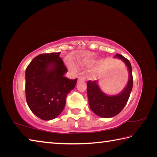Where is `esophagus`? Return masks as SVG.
<instances>
[{
	"label": "esophagus",
	"instance_id": "esophagus-1",
	"mask_svg": "<svg viewBox=\"0 0 157 157\" xmlns=\"http://www.w3.org/2000/svg\"><path fill=\"white\" fill-rule=\"evenodd\" d=\"M85 78H84L83 76H79L78 77V80H84Z\"/></svg>",
	"mask_w": 157,
	"mask_h": 157
}]
</instances>
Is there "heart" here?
Here are the masks:
<instances>
[{"mask_svg": "<svg viewBox=\"0 0 157 157\" xmlns=\"http://www.w3.org/2000/svg\"><path fill=\"white\" fill-rule=\"evenodd\" d=\"M94 62H95V60L94 59H92V58H85V59H84L80 60L79 63H80V65H82V66L89 67V66H91L93 63H94ZM67 65L72 71H75V72L76 71H78V66H77L75 63H74V62H73L71 59L67 60Z\"/></svg>", "mask_w": 157, "mask_h": 157, "instance_id": "heart-1", "label": "heart"}]
</instances>
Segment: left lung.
<instances>
[{"mask_svg":"<svg viewBox=\"0 0 157 157\" xmlns=\"http://www.w3.org/2000/svg\"><path fill=\"white\" fill-rule=\"evenodd\" d=\"M115 57L123 61L129 70V80L123 91L118 95L109 96L101 91L97 80H89L87 82L89 107L93 112L102 118H111L118 115L123 110L129 100L133 86L132 66L129 61L119 54H116Z\"/></svg>","mask_w":157,"mask_h":157,"instance_id":"1","label":"left lung"}]
</instances>
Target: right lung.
I'll list each match as a JSON object with an SVG mask.
<instances>
[{
	"instance_id": "right-lung-1",
	"label": "right lung",
	"mask_w": 157,
	"mask_h": 157,
	"mask_svg": "<svg viewBox=\"0 0 157 157\" xmlns=\"http://www.w3.org/2000/svg\"><path fill=\"white\" fill-rule=\"evenodd\" d=\"M60 52L41 54L34 57L25 71V97L33 113L44 121L52 120L65 107L68 93L78 79L64 77L67 68Z\"/></svg>"
}]
</instances>
